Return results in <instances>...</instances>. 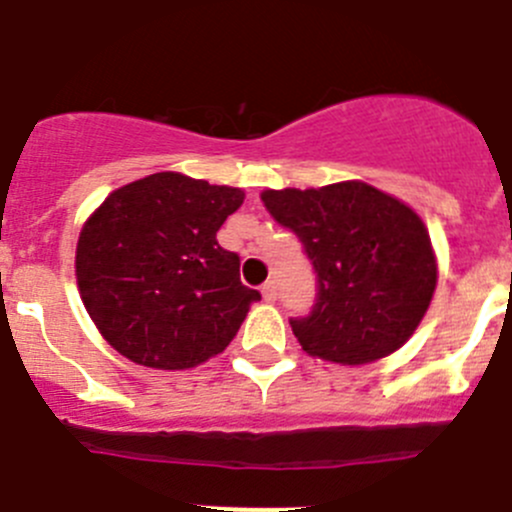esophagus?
I'll return each instance as SVG.
<instances>
[{
	"instance_id": "1",
	"label": "esophagus",
	"mask_w": 512,
	"mask_h": 512,
	"mask_svg": "<svg viewBox=\"0 0 512 512\" xmlns=\"http://www.w3.org/2000/svg\"><path fill=\"white\" fill-rule=\"evenodd\" d=\"M277 292H279L277 279H266L264 287H261V295H264V300L274 302V300H277Z\"/></svg>"
}]
</instances>
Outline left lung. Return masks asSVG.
Returning <instances> with one entry per match:
<instances>
[{
  "label": "left lung",
  "mask_w": 512,
  "mask_h": 512,
  "mask_svg": "<svg viewBox=\"0 0 512 512\" xmlns=\"http://www.w3.org/2000/svg\"><path fill=\"white\" fill-rule=\"evenodd\" d=\"M266 210L300 238L318 295L292 318L302 351L343 366L392 354L413 336L436 289V256L423 220L364 182L266 189Z\"/></svg>",
  "instance_id": "obj_1"
}]
</instances>
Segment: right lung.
<instances>
[{"label": "right lung", "mask_w": 512, "mask_h": 512, "mask_svg": "<svg viewBox=\"0 0 512 512\" xmlns=\"http://www.w3.org/2000/svg\"><path fill=\"white\" fill-rule=\"evenodd\" d=\"M243 192L161 171L115 189L76 246V282L104 341L151 369H192L225 351L256 289L217 243Z\"/></svg>", "instance_id": "right-lung-1"}]
</instances>
